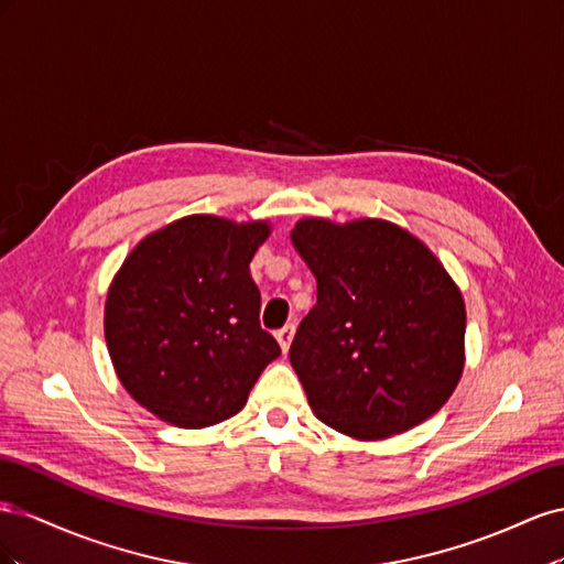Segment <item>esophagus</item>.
<instances>
[{"mask_svg": "<svg viewBox=\"0 0 564 564\" xmlns=\"http://www.w3.org/2000/svg\"><path fill=\"white\" fill-rule=\"evenodd\" d=\"M294 324H284L282 329H278V344H280V348H282V352H286L289 350V346H292V338H294Z\"/></svg>", "mask_w": 564, "mask_h": 564, "instance_id": "34e87169", "label": "esophagus"}]
</instances>
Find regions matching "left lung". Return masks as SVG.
<instances>
[{"mask_svg":"<svg viewBox=\"0 0 564 564\" xmlns=\"http://www.w3.org/2000/svg\"><path fill=\"white\" fill-rule=\"evenodd\" d=\"M292 242L317 280L289 360L329 429L383 440L449 400L464 371L466 305L435 253L381 218H303Z\"/></svg>","mask_w":564,"mask_h":564,"instance_id":"1","label":"left lung"}]
</instances>
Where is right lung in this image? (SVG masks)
Masks as SVG:
<instances>
[{
	"instance_id": "right-lung-1",
	"label": "right lung",
	"mask_w": 564,
	"mask_h": 564,
	"mask_svg": "<svg viewBox=\"0 0 564 564\" xmlns=\"http://www.w3.org/2000/svg\"><path fill=\"white\" fill-rule=\"evenodd\" d=\"M268 235L265 220L197 214L127 256L106 301V340L119 381L148 412L178 429L226 421L280 357L249 272Z\"/></svg>"
}]
</instances>
